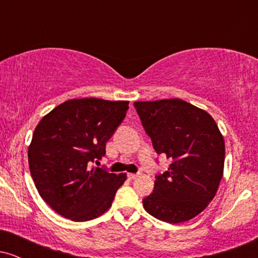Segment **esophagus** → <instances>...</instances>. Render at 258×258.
Instances as JSON below:
<instances>
[{"mask_svg":"<svg viewBox=\"0 0 258 258\" xmlns=\"http://www.w3.org/2000/svg\"><path fill=\"white\" fill-rule=\"evenodd\" d=\"M127 177H128V179H136L138 177V173H128Z\"/></svg>","mask_w":258,"mask_h":258,"instance_id":"34e87169","label":"esophagus"}]
</instances>
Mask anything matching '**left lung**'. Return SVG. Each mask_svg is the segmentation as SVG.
I'll return each mask as SVG.
<instances>
[{
    "mask_svg": "<svg viewBox=\"0 0 258 258\" xmlns=\"http://www.w3.org/2000/svg\"><path fill=\"white\" fill-rule=\"evenodd\" d=\"M133 105L155 152L172 160L166 172L155 177L144 209L167 223L191 220L214 199L223 176L226 149L217 123L178 98Z\"/></svg>",
    "mask_w": 258,
    "mask_h": 258,
    "instance_id": "1",
    "label": "left lung"
}]
</instances>
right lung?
Returning a JSON list of instances; mask_svg holds the SVG:
<instances>
[{"instance_id": "add662e5", "label": "right lung", "mask_w": 258, "mask_h": 258, "mask_svg": "<svg viewBox=\"0 0 258 258\" xmlns=\"http://www.w3.org/2000/svg\"><path fill=\"white\" fill-rule=\"evenodd\" d=\"M126 100L70 99L42 117L29 147V167L41 198L65 218L85 222L111 206L126 173L93 167L122 122Z\"/></svg>"}]
</instances>
